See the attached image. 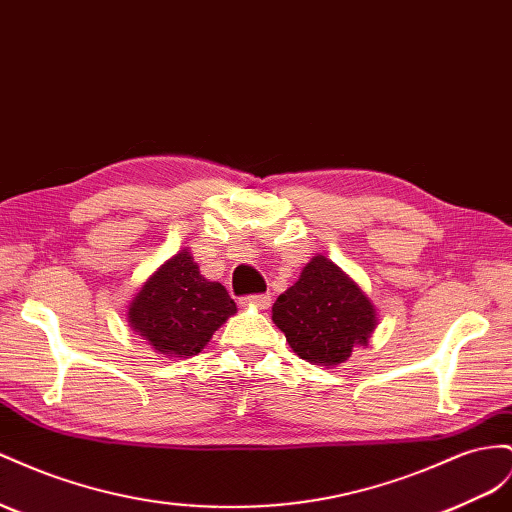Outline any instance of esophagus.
Masks as SVG:
<instances>
[{"label": "esophagus", "mask_w": 512, "mask_h": 512, "mask_svg": "<svg viewBox=\"0 0 512 512\" xmlns=\"http://www.w3.org/2000/svg\"><path fill=\"white\" fill-rule=\"evenodd\" d=\"M241 306L243 308H258V310H267L271 306V297L265 295H250V297H243L241 299Z\"/></svg>", "instance_id": "esophagus-1"}]
</instances>
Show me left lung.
Here are the masks:
<instances>
[{
	"label": "left lung",
	"mask_w": 512,
	"mask_h": 512,
	"mask_svg": "<svg viewBox=\"0 0 512 512\" xmlns=\"http://www.w3.org/2000/svg\"><path fill=\"white\" fill-rule=\"evenodd\" d=\"M271 312L290 349L325 368L347 362L355 347H366L377 327V308L368 295L321 254L275 299Z\"/></svg>",
	"instance_id": "obj_1"
}]
</instances>
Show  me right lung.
<instances>
[{
	"mask_svg": "<svg viewBox=\"0 0 512 512\" xmlns=\"http://www.w3.org/2000/svg\"><path fill=\"white\" fill-rule=\"evenodd\" d=\"M234 314L237 303L228 290L206 280L189 247H183L137 290L127 321L155 353L178 359L198 355Z\"/></svg>",
	"mask_w": 512,
	"mask_h": 512,
	"instance_id": "add662e5",
	"label": "right lung"
}]
</instances>
